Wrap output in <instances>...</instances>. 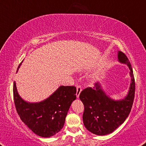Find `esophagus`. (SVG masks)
Masks as SVG:
<instances>
[{
    "label": "esophagus",
    "instance_id": "1",
    "mask_svg": "<svg viewBox=\"0 0 146 146\" xmlns=\"http://www.w3.org/2000/svg\"><path fill=\"white\" fill-rule=\"evenodd\" d=\"M82 91V88L80 86H77V92H76V96H77V98L79 97L80 93Z\"/></svg>",
    "mask_w": 146,
    "mask_h": 146
}]
</instances>
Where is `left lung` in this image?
<instances>
[{
    "mask_svg": "<svg viewBox=\"0 0 146 146\" xmlns=\"http://www.w3.org/2000/svg\"><path fill=\"white\" fill-rule=\"evenodd\" d=\"M118 60L127 65L131 82L129 92L124 99L114 100L106 95L100 82L94 87H88L80 92L79 98L83 103L84 125L92 133L99 136L111 133L122 125L130 113L135 94V81L129 59L123 52H118Z\"/></svg>",
    "mask_w": 146,
    "mask_h": 146,
    "instance_id": "1",
    "label": "left lung"
}]
</instances>
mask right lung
Instances as JSON below:
<instances>
[{
  "label": "right lung",
  "instance_id": "right-lung-1",
  "mask_svg": "<svg viewBox=\"0 0 146 146\" xmlns=\"http://www.w3.org/2000/svg\"><path fill=\"white\" fill-rule=\"evenodd\" d=\"M76 92L75 86H60L44 100L30 103L19 96L15 81L13 85L14 104L21 120L35 134L44 138L55 135L64 127L71 104L76 99Z\"/></svg>",
  "mask_w": 146,
  "mask_h": 146
}]
</instances>
